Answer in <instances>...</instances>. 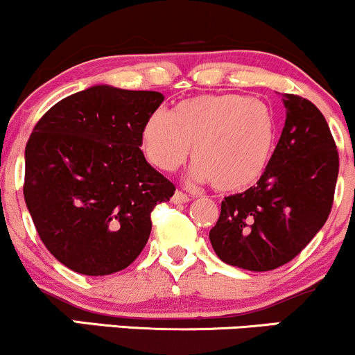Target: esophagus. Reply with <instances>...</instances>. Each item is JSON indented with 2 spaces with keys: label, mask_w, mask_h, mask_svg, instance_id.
<instances>
[{
  "label": "esophagus",
  "mask_w": 355,
  "mask_h": 355,
  "mask_svg": "<svg viewBox=\"0 0 355 355\" xmlns=\"http://www.w3.org/2000/svg\"><path fill=\"white\" fill-rule=\"evenodd\" d=\"M190 200V197L187 193H183V191H180V190H177L173 193V197H172V203H175V205H180V203H187Z\"/></svg>",
  "instance_id": "esophagus-1"
}]
</instances>
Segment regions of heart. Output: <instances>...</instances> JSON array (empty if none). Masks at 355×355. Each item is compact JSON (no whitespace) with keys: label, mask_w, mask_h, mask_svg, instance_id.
Returning a JSON list of instances; mask_svg holds the SVG:
<instances>
[{"label":"heart","mask_w":355,"mask_h":355,"mask_svg":"<svg viewBox=\"0 0 355 355\" xmlns=\"http://www.w3.org/2000/svg\"><path fill=\"white\" fill-rule=\"evenodd\" d=\"M279 126L263 101L222 93L183 100L170 115L155 112L141 125L146 160L173 172L191 150L193 175L215 190H245L262 177L275 152Z\"/></svg>","instance_id":"b5f03b06"}]
</instances>
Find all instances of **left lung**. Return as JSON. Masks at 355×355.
Returning <instances> with one entry per match:
<instances>
[{"label":"left lung","mask_w":355,"mask_h":355,"mask_svg":"<svg viewBox=\"0 0 355 355\" xmlns=\"http://www.w3.org/2000/svg\"><path fill=\"white\" fill-rule=\"evenodd\" d=\"M285 125L257 185L225 197L210 230L222 262L267 272L291 262L324 227L339 175V155L319 108L284 95Z\"/></svg>","instance_id":"1"}]
</instances>
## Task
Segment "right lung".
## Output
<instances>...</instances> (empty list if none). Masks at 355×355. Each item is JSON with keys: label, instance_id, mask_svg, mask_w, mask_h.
Listing matches in <instances>:
<instances>
[{"label": "right lung", "instance_id": "obj_1", "mask_svg": "<svg viewBox=\"0 0 355 355\" xmlns=\"http://www.w3.org/2000/svg\"><path fill=\"white\" fill-rule=\"evenodd\" d=\"M158 92L95 85L36 123L24 150V202L44 247L83 275L123 270L152 232L150 214L175 187L140 150Z\"/></svg>", "mask_w": 355, "mask_h": 355}]
</instances>
